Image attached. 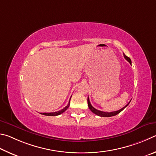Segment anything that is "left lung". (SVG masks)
<instances>
[{
    "mask_svg": "<svg viewBox=\"0 0 156 156\" xmlns=\"http://www.w3.org/2000/svg\"><path fill=\"white\" fill-rule=\"evenodd\" d=\"M124 55V57L125 58V59L126 60H127L128 62H129V64H132V61H131V59H130V58L129 57H128L127 56H126L124 54L123 55ZM130 102H129L127 103V104L125 106V107H123L122 108H121V110H117V111H114V112H102V111H100V110H97V109H95L93 106H92V105H91V103H90V99H89V98L88 97V107H89V109L92 112H93L94 114H97V116H101V117H110V116H116V114H119L120 112H121V111H122L124 110V109L127 107V106L129 105V103Z\"/></svg>",
    "mask_w": 156,
    "mask_h": 156,
    "instance_id": "8db88e82",
    "label": "left lung"
}]
</instances>
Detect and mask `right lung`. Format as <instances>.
<instances>
[{
    "mask_svg": "<svg viewBox=\"0 0 156 156\" xmlns=\"http://www.w3.org/2000/svg\"><path fill=\"white\" fill-rule=\"evenodd\" d=\"M70 101H69V103H68V104L67 105V106H66V107L62 109V110H59L58 112H48V113H41V114H43V115H45V116H57V115H59V114H62L63 112H64L67 110V109L68 108V107H69L70 105Z\"/></svg>",
    "mask_w": 156,
    "mask_h": 156,
    "instance_id": "right-lung-1",
    "label": "right lung"
}]
</instances>
